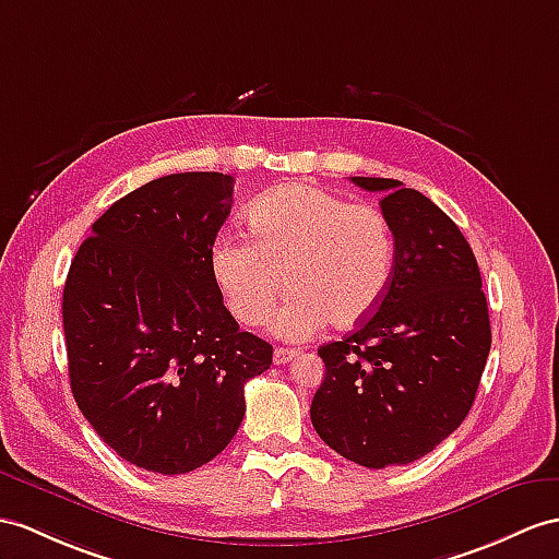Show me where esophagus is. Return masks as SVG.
<instances>
[{"label": "esophagus", "instance_id": "1", "mask_svg": "<svg viewBox=\"0 0 559 559\" xmlns=\"http://www.w3.org/2000/svg\"><path fill=\"white\" fill-rule=\"evenodd\" d=\"M296 356H298V350H294V348H275V353H272V360H275V365H284V362L294 360Z\"/></svg>", "mask_w": 559, "mask_h": 559}]
</instances>
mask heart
Segmentation results:
<instances>
[{
    "instance_id": "b5f03b06",
    "label": "heart",
    "mask_w": 559,
    "mask_h": 559,
    "mask_svg": "<svg viewBox=\"0 0 559 559\" xmlns=\"http://www.w3.org/2000/svg\"><path fill=\"white\" fill-rule=\"evenodd\" d=\"M247 227L251 242L223 235L211 249L213 280L239 322H265L284 284L292 294L272 332L287 342L326 322L350 330L382 304L396 247L377 209L296 182L253 201Z\"/></svg>"
}]
</instances>
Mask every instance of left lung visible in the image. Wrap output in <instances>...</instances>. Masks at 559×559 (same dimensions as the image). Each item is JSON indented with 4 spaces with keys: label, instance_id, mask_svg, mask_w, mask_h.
Here are the masks:
<instances>
[{
    "label": "left lung",
    "instance_id": "1",
    "mask_svg": "<svg viewBox=\"0 0 559 559\" xmlns=\"http://www.w3.org/2000/svg\"><path fill=\"white\" fill-rule=\"evenodd\" d=\"M379 201L393 235V275L374 316L318 348L326 372L312 427L362 467L407 465L462 425L481 382L491 322L481 272L437 203L386 177H350Z\"/></svg>",
    "mask_w": 559,
    "mask_h": 559
}]
</instances>
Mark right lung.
<instances>
[{"label": "right lung", "mask_w": 559, "mask_h": 559, "mask_svg": "<svg viewBox=\"0 0 559 559\" xmlns=\"http://www.w3.org/2000/svg\"><path fill=\"white\" fill-rule=\"evenodd\" d=\"M233 175L177 173L116 201L63 287L68 377L106 445L146 472L187 474L237 433L243 384L272 346L241 332L211 272Z\"/></svg>", "instance_id": "add662e5"}]
</instances>
